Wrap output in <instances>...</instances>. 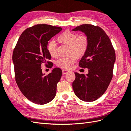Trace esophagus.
Listing matches in <instances>:
<instances>
[{"instance_id": "34e87169", "label": "esophagus", "mask_w": 131, "mask_h": 131, "mask_svg": "<svg viewBox=\"0 0 131 131\" xmlns=\"http://www.w3.org/2000/svg\"><path fill=\"white\" fill-rule=\"evenodd\" d=\"M69 73V71L68 70H62V73L63 74H66Z\"/></svg>"}]
</instances>
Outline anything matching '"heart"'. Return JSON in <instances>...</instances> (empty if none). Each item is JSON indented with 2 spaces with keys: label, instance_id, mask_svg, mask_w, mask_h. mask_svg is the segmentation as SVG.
<instances>
[{
  "label": "heart",
  "instance_id": "obj_1",
  "mask_svg": "<svg viewBox=\"0 0 131 131\" xmlns=\"http://www.w3.org/2000/svg\"><path fill=\"white\" fill-rule=\"evenodd\" d=\"M58 41L65 45L69 46L68 57L60 58L56 62L58 67L66 70L73 68L76 62L77 56L81 57L87 52L89 44L88 37L85 35H78L77 33L70 31H65L58 37ZM47 49L53 57L58 56L57 43L54 40L49 41L47 46Z\"/></svg>",
  "mask_w": 131,
  "mask_h": 131
}]
</instances>
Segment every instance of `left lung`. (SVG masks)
Instances as JSON below:
<instances>
[{"label":"left lung","instance_id":"left-lung-1","mask_svg":"<svg viewBox=\"0 0 131 131\" xmlns=\"http://www.w3.org/2000/svg\"><path fill=\"white\" fill-rule=\"evenodd\" d=\"M72 30L84 32L89 40L87 51L79 63L80 68L88 69V74L75 73L73 90L82 101H95L105 93L112 79L115 50L107 35L98 26L83 24Z\"/></svg>","mask_w":131,"mask_h":131}]
</instances>
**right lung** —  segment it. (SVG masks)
Listing matches in <instances>:
<instances>
[{"mask_svg": "<svg viewBox=\"0 0 131 131\" xmlns=\"http://www.w3.org/2000/svg\"><path fill=\"white\" fill-rule=\"evenodd\" d=\"M62 29L47 24L29 27L22 33L13 50L12 60L16 83L24 95L34 104H47L56 96L62 70L56 68L45 75L41 66L48 64L49 68L52 67V62L48 61L51 56L47 45L52 37Z\"/></svg>", "mask_w": 131, "mask_h": 131, "instance_id": "obj_1", "label": "right lung"}]
</instances>
